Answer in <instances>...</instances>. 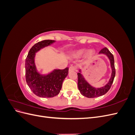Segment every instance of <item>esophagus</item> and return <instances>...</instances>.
Here are the masks:
<instances>
[{"mask_svg": "<svg viewBox=\"0 0 135 135\" xmlns=\"http://www.w3.org/2000/svg\"><path fill=\"white\" fill-rule=\"evenodd\" d=\"M76 70V68L74 66H71L69 69V71H75Z\"/></svg>", "mask_w": 135, "mask_h": 135, "instance_id": "esophagus-1", "label": "esophagus"}]
</instances>
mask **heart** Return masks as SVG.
I'll return each instance as SVG.
<instances>
[{"label":"heart","instance_id":"1","mask_svg":"<svg viewBox=\"0 0 135 135\" xmlns=\"http://www.w3.org/2000/svg\"><path fill=\"white\" fill-rule=\"evenodd\" d=\"M87 50L85 48H83V49H80V50H77L76 51H75V52L73 54V56L74 57H80L81 55H83V54H84L85 52H86ZM95 51H94L93 50H91L88 51V52H87V56L88 58H91L95 54Z\"/></svg>","mask_w":135,"mask_h":135}]
</instances>
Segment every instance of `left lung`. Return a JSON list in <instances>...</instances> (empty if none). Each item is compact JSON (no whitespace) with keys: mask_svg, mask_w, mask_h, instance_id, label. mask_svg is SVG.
Listing matches in <instances>:
<instances>
[{"mask_svg":"<svg viewBox=\"0 0 135 135\" xmlns=\"http://www.w3.org/2000/svg\"><path fill=\"white\" fill-rule=\"evenodd\" d=\"M100 54H104L108 56L110 62V66L112 70L111 77L109 79V82L105 86L101 88L93 87L89 84L84 79L81 70H79V73H78V86L80 93L83 96L88 98H95L101 96L107 93L109 90L113 83L114 77L115 75V69L114 66V59L113 54L110 52L107 48H104L100 51Z\"/></svg>","mask_w":135,"mask_h":135,"instance_id":"left-lung-1","label":"left lung"}]
</instances>
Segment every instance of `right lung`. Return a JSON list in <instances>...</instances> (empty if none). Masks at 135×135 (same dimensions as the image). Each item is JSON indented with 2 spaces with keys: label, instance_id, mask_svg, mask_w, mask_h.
<instances>
[{
  "label": "right lung",
  "instance_id": "obj_1",
  "mask_svg": "<svg viewBox=\"0 0 135 135\" xmlns=\"http://www.w3.org/2000/svg\"><path fill=\"white\" fill-rule=\"evenodd\" d=\"M54 42L55 40H44L36 43L30 50L25 60L26 83L32 92L40 97L50 98L57 95L64 80L68 74V68L63 70L55 69L47 75L40 74L36 69L35 53Z\"/></svg>",
  "mask_w": 135,
  "mask_h": 135
}]
</instances>
